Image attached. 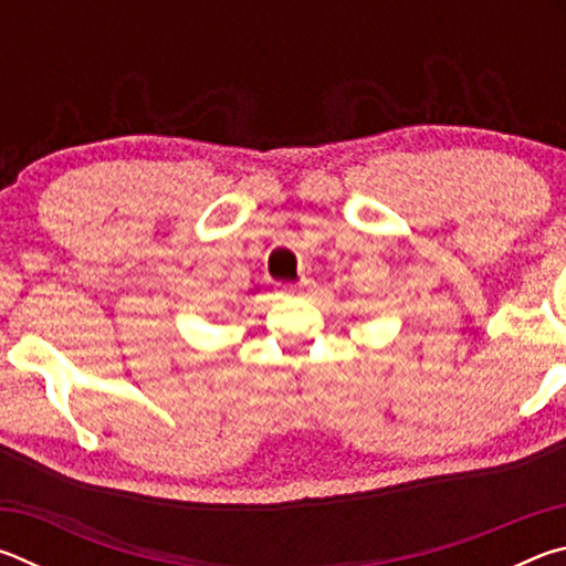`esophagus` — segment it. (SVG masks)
Listing matches in <instances>:
<instances>
[{
  "label": "esophagus",
  "instance_id": "34e87169",
  "mask_svg": "<svg viewBox=\"0 0 566 566\" xmlns=\"http://www.w3.org/2000/svg\"><path fill=\"white\" fill-rule=\"evenodd\" d=\"M284 290L290 292V294L306 296V294L314 292V282L312 280H300V282H294V284H284Z\"/></svg>",
  "mask_w": 566,
  "mask_h": 566
}]
</instances>
